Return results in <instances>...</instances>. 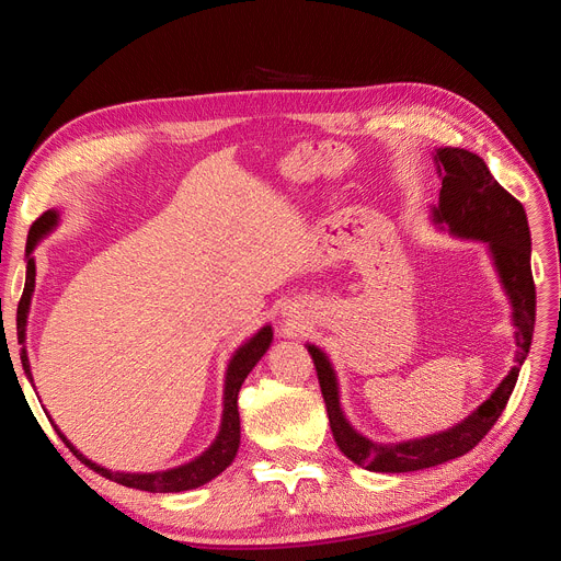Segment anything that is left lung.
<instances>
[{
    "label": "left lung",
    "instance_id": "1",
    "mask_svg": "<svg viewBox=\"0 0 561 561\" xmlns=\"http://www.w3.org/2000/svg\"><path fill=\"white\" fill-rule=\"evenodd\" d=\"M437 178L443 180L437 206H431V222L454 239L480 241L499 274V283L511 301L515 336L513 367L491 396L447 431L402 439V443H375L351 426L342 402L339 379L330 355L316 344H307L322 398H325L330 428L336 447L353 463L371 472H412L433 468L463 456L491 431L505 410L517 383L519 369L529 355L536 322V287L531 276V231L522 203L507 194L489 173L484 159L468 149L439 147L433 151Z\"/></svg>",
    "mask_w": 561,
    "mask_h": 561
}]
</instances>
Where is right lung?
Returning a JSON list of instances; mask_svg holds the SVG:
<instances>
[{
	"label": "right lung",
	"mask_w": 561,
	"mask_h": 561,
	"mask_svg": "<svg viewBox=\"0 0 561 561\" xmlns=\"http://www.w3.org/2000/svg\"><path fill=\"white\" fill-rule=\"evenodd\" d=\"M60 210L50 208L46 210L35 225H32L30 233H27V245H25V287H23V297L19 304V313H15V330H19V344H21V363L25 369V377L35 388V379H32V369H30V358H27V316H30V304H32V295H35V278H37V264L32 252L37 250V245L46 239V236L54 233L60 227ZM271 342H274V328L264 325L257 332H254L250 339L233 351V355L229 358L227 371H225V393H222V419H219V431L215 435V439L210 443V447L194 456L192 461H186L182 466L168 468V470H154V472H124V470H110L105 466H100L95 461H91L89 456H83L70 439L65 437V433L54 423L56 433L60 435L62 443L70 447V451L79 458L83 466H89L91 470H95L103 478L124 484L130 489H140V491H151V494H180V491H190L196 486H203L206 482L215 480L219 472H225L231 461L236 458V451H239L241 445V416H239V393L241 386L245 381V377L252 371V367L257 365L264 353L268 351Z\"/></svg>",
	"instance_id": "right-lung-1"
}]
</instances>
